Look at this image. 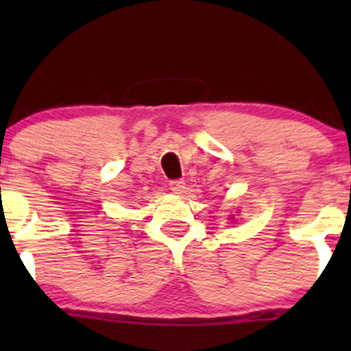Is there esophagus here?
<instances>
[{"label":"esophagus","mask_w":351,"mask_h":351,"mask_svg":"<svg viewBox=\"0 0 351 351\" xmlns=\"http://www.w3.org/2000/svg\"><path fill=\"white\" fill-rule=\"evenodd\" d=\"M185 182H183V180H171V182H169V190H171V192H175L176 195H182V193H185Z\"/></svg>","instance_id":"1"}]
</instances>
